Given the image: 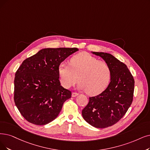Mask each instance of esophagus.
<instances>
[{
    "instance_id": "esophagus-1",
    "label": "esophagus",
    "mask_w": 150,
    "mask_h": 150,
    "mask_svg": "<svg viewBox=\"0 0 150 150\" xmlns=\"http://www.w3.org/2000/svg\"><path fill=\"white\" fill-rule=\"evenodd\" d=\"M78 95H79L78 93L73 92V93H72V97H76V96H77Z\"/></svg>"
}]
</instances>
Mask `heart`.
Here are the masks:
<instances>
[{
  "label": "heart",
  "instance_id": "obj_1",
  "mask_svg": "<svg viewBox=\"0 0 150 150\" xmlns=\"http://www.w3.org/2000/svg\"><path fill=\"white\" fill-rule=\"evenodd\" d=\"M58 73L62 84L69 88L79 78L78 87L89 95L101 93L108 86L112 71L110 65L87 53L71 57L69 64L62 62L59 64Z\"/></svg>",
  "mask_w": 150,
  "mask_h": 150
}]
</instances>
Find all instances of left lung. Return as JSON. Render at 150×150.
<instances>
[{
  "label": "left lung",
  "mask_w": 150,
  "mask_h": 150,
  "mask_svg": "<svg viewBox=\"0 0 150 150\" xmlns=\"http://www.w3.org/2000/svg\"><path fill=\"white\" fill-rule=\"evenodd\" d=\"M93 53L110 65L111 79L102 93L89 98L82 115L89 124L102 129L115 124L126 113L133 101L135 81L127 66L112 55L104 52Z\"/></svg>",
  "instance_id": "obj_1"
}]
</instances>
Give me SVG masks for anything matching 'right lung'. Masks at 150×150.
Here are the masks:
<instances>
[{"label":"right lung","instance_id":"add662e5","mask_svg":"<svg viewBox=\"0 0 150 150\" xmlns=\"http://www.w3.org/2000/svg\"><path fill=\"white\" fill-rule=\"evenodd\" d=\"M77 48L44 49L25 59L15 73L14 101L21 115L35 125H45L58 116L71 92L59 80V64Z\"/></svg>","mask_w":150,"mask_h":150}]
</instances>
